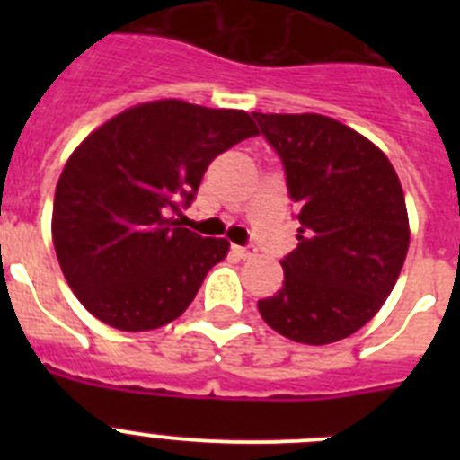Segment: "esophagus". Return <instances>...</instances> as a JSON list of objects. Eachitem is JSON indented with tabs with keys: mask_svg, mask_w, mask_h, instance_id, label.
Wrapping results in <instances>:
<instances>
[{
	"mask_svg": "<svg viewBox=\"0 0 460 460\" xmlns=\"http://www.w3.org/2000/svg\"><path fill=\"white\" fill-rule=\"evenodd\" d=\"M234 251H237L239 258H253V255H258V249H255L253 243H246V246H234Z\"/></svg>",
	"mask_w": 460,
	"mask_h": 460,
	"instance_id": "obj_1",
	"label": "esophagus"
}]
</instances>
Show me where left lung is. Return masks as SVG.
I'll return each instance as SVG.
<instances>
[{
	"instance_id": "left-lung-1",
	"label": "left lung",
	"mask_w": 460,
	"mask_h": 460,
	"mask_svg": "<svg viewBox=\"0 0 460 460\" xmlns=\"http://www.w3.org/2000/svg\"><path fill=\"white\" fill-rule=\"evenodd\" d=\"M253 119L279 154L302 223L296 249L280 260L283 288L258 311L296 343H336L380 311L403 270V189L389 158L350 126L323 115Z\"/></svg>"
}]
</instances>
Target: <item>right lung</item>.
I'll return each mask as SVG.
<instances>
[{"instance_id": "1", "label": "right lung", "mask_w": 460, "mask_h": 460, "mask_svg": "<svg viewBox=\"0 0 460 460\" xmlns=\"http://www.w3.org/2000/svg\"><path fill=\"white\" fill-rule=\"evenodd\" d=\"M255 133L249 112L170 99L136 105L84 137L57 181L52 242L93 318L147 332L189 308L230 243L181 227L177 214L211 161Z\"/></svg>"}]
</instances>
